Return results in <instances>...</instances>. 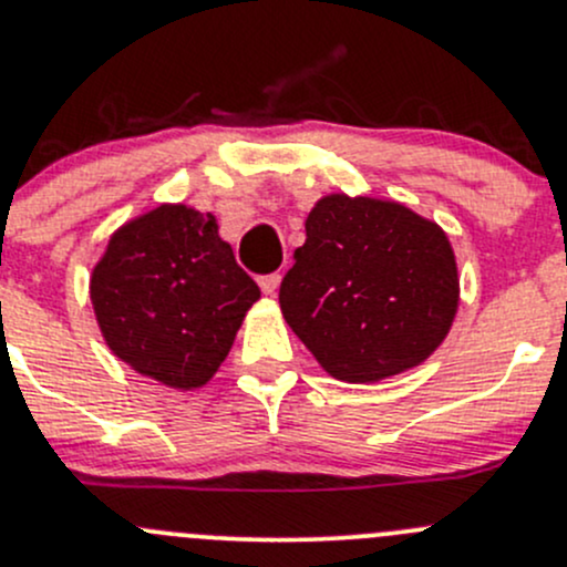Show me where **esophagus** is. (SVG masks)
<instances>
[{
	"instance_id": "obj_1",
	"label": "esophagus",
	"mask_w": 567,
	"mask_h": 567,
	"mask_svg": "<svg viewBox=\"0 0 567 567\" xmlns=\"http://www.w3.org/2000/svg\"><path fill=\"white\" fill-rule=\"evenodd\" d=\"M279 279H282V277H279V271H274V274H264V277L258 279V282H260V290H264L266 296H274V293H277V288H279Z\"/></svg>"
}]
</instances>
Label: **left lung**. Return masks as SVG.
<instances>
[{
	"mask_svg": "<svg viewBox=\"0 0 567 567\" xmlns=\"http://www.w3.org/2000/svg\"><path fill=\"white\" fill-rule=\"evenodd\" d=\"M443 230L399 204L329 195L279 285V307L326 372L374 383L434 353L456 312Z\"/></svg>",
	"mask_w": 567,
	"mask_h": 567,
	"instance_id": "left-lung-1",
	"label": "left lung"
}]
</instances>
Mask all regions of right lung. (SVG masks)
I'll return each mask as SVG.
<instances>
[{"label":"right lung","instance_id":"obj_1","mask_svg":"<svg viewBox=\"0 0 567 567\" xmlns=\"http://www.w3.org/2000/svg\"><path fill=\"white\" fill-rule=\"evenodd\" d=\"M260 299L208 214L159 206L116 230L92 274L105 342L141 374L198 389L219 369Z\"/></svg>","mask_w":567,"mask_h":567}]
</instances>
